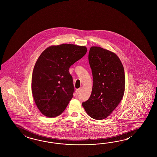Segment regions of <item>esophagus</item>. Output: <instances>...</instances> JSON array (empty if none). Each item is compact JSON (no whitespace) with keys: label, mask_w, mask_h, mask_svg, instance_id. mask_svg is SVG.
I'll use <instances>...</instances> for the list:
<instances>
[{"label":"esophagus","mask_w":157,"mask_h":157,"mask_svg":"<svg viewBox=\"0 0 157 157\" xmlns=\"http://www.w3.org/2000/svg\"><path fill=\"white\" fill-rule=\"evenodd\" d=\"M81 91V88H79V89H77V90H76V94L78 95V94H80Z\"/></svg>","instance_id":"34e87169"}]
</instances>
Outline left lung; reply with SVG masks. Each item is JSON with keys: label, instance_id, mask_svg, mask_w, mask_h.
<instances>
[{"label": "left lung", "instance_id": "1", "mask_svg": "<svg viewBox=\"0 0 157 157\" xmlns=\"http://www.w3.org/2000/svg\"><path fill=\"white\" fill-rule=\"evenodd\" d=\"M88 59L94 84L90 98L82 105L90 117L102 120L112 113L123 97L124 70L117 54L100 47L90 48Z\"/></svg>", "mask_w": 157, "mask_h": 157}]
</instances>
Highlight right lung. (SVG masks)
Returning a JSON list of instances; mask_svg holds the SVG:
<instances>
[{"label":"right lung","mask_w":157,"mask_h":157,"mask_svg":"<svg viewBox=\"0 0 157 157\" xmlns=\"http://www.w3.org/2000/svg\"><path fill=\"white\" fill-rule=\"evenodd\" d=\"M85 46H51L41 53L32 75V94L36 105L46 117L61 115L73 96V78L69 69L85 56Z\"/></svg>","instance_id":"obj_1"}]
</instances>
